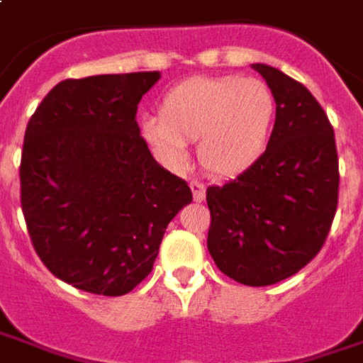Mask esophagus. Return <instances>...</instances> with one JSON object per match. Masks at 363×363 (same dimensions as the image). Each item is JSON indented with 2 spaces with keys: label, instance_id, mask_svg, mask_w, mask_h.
<instances>
[{
  "label": "esophagus",
  "instance_id": "1",
  "mask_svg": "<svg viewBox=\"0 0 363 363\" xmlns=\"http://www.w3.org/2000/svg\"><path fill=\"white\" fill-rule=\"evenodd\" d=\"M189 187H191L194 199H196V201H203V198H206V186H203L201 182H191Z\"/></svg>",
  "mask_w": 363,
  "mask_h": 363
}]
</instances>
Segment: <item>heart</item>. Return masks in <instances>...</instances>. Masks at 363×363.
<instances>
[{"label": "heart", "instance_id": "heart-1", "mask_svg": "<svg viewBox=\"0 0 363 363\" xmlns=\"http://www.w3.org/2000/svg\"><path fill=\"white\" fill-rule=\"evenodd\" d=\"M276 94L257 77H194L172 87L160 118L143 121V135L169 164L187 162V142L198 143L201 167L230 177L264 153L276 119Z\"/></svg>", "mask_w": 363, "mask_h": 363}]
</instances>
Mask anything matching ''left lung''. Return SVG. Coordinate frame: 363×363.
<instances>
[{"instance_id": "1", "label": "left lung", "mask_w": 363, "mask_h": 363, "mask_svg": "<svg viewBox=\"0 0 363 363\" xmlns=\"http://www.w3.org/2000/svg\"><path fill=\"white\" fill-rule=\"evenodd\" d=\"M254 69L276 94L266 152L240 176L206 191L208 250L228 278L272 286L308 266L337 208L334 128L310 89L272 65Z\"/></svg>"}]
</instances>
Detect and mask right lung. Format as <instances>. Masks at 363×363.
Segmentation results:
<instances>
[{
    "label": "right lung",
    "instance_id": "obj_1",
    "mask_svg": "<svg viewBox=\"0 0 363 363\" xmlns=\"http://www.w3.org/2000/svg\"><path fill=\"white\" fill-rule=\"evenodd\" d=\"M160 72L63 79L29 119L21 210L55 278L123 296L152 272L167 223L191 189L153 160L135 121Z\"/></svg>",
    "mask_w": 363,
    "mask_h": 363
}]
</instances>
